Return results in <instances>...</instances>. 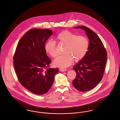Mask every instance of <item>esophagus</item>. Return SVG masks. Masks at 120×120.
I'll return each instance as SVG.
<instances>
[{
	"mask_svg": "<svg viewBox=\"0 0 120 120\" xmlns=\"http://www.w3.org/2000/svg\"><path fill=\"white\" fill-rule=\"evenodd\" d=\"M60 71H62V72H64V71H66L67 70L66 69H65V68H60Z\"/></svg>",
	"mask_w": 120,
	"mask_h": 120,
	"instance_id": "esophagus-1",
	"label": "esophagus"
}]
</instances>
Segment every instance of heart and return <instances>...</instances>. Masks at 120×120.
<instances>
[{
    "label": "heart",
    "instance_id": "heart-1",
    "mask_svg": "<svg viewBox=\"0 0 120 120\" xmlns=\"http://www.w3.org/2000/svg\"><path fill=\"white\" fill-rule=\"evenodd\" d=\"M57 41L64 45V54L57 57L54 61L55 66L64 68L69 66L73 61H81L87 53L89 41L84 36H77L67 30L60 33L56 37ZM45 52L55 58L57 55L56 44L52 40L47 41L45 45Z\"/></svg>",
    "mask_w": 120,
    "mask_h": 120
}]
</instances>
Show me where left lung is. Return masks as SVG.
<instances>
[{"label": "left lung", "instance_id": "left-lung-1", "mask_svg": "<svg viewBox=\"0 0 120 120\" xmlns=\"http://www.w3.org/2000/svg\"><path fill=\"white\" fill-rule=\"evenodd\" d=\"M75 28L85 31L89 44L86 56L73 68L76 76L72 84L79 91L86 92L93 89L102 79L107 53L99 37L89 28L82 26Z\"/></svg>", "mask_w": 120, "mask_h": 120}]
</instances>
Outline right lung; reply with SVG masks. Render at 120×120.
Listing matches in <instances>:
<instances>
[{
  "instance_id": "obj_1",
  "label": "right lung",
  "mask_w": 120,
  "mask_h": 120,
  "mask_svg": "<svg viewBox=\"0 0 120 120\" xmlns=\"http://www.w3.org/2000/svg\"><path fill=\"white\" fill-rule=\"evenodd\" d=\"M52 34L48 29L29 30L18 42L14 55V66L19 82L36 94L46 93L58 72L57 68H49L52 61L45 50V44Z\"/></svg>"
}]
</instances>
